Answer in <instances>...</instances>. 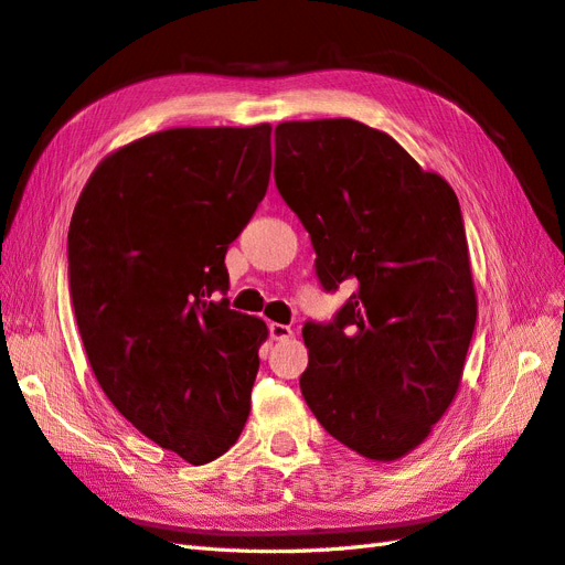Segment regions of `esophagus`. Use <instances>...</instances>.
I'll use <instances>...</instances> for the list:
<instances>
[{"instance_id": "1", "label": "esophagus", "mask_w": 565, "mask_h": 565, "mask_svg": "<svg viewBox=\"0 0 565 565\" xmlns=\"http://www.w3.org/2000/svg\"><path fill=\"white\" fill-rule=\"evenodd\" d=\"M268 329H270V339L273 341H287V339H292V333H295L290 327L278 324V321H273Z\"/></svg>"}]
</instances>
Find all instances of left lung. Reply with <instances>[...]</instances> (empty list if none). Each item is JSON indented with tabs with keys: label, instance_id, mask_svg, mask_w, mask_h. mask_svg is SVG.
<instances>
[{
	"label": "left lung",
	"instance_id": "8db88e82",
	"mask_svg": "<svg viewBox=\"0 0 565 565\" xmlns=\"http://www.w3.org/2000/svg\"><path fill=\"white\" fill-rule=\"evenodd\" d=\"M275 185L309 232L327 292H355L307 321L299 387L333 439L397 460L451 405L478 302L460 204L393 136L353 119L275 126Z\"/></svg>",
	"mask_w": 565,
	"mask_h": 565
}]
</instances>
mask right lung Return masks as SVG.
<instances>
[{
    "label": "right lung",
    "mask_w": 565,
    "mask_h": 565,
    "mask_svg": "<svg viewBox=\"0 0 565 565\" xmlns=\"http://www.w3.org/2000/svg\"><path fill=\"white\" fill-rule=\"evenodd\" d=\"M270 124L168 129L92 172L67 232V278L99 387L192 466L236 444L266 321L228 307L224 266L270 182Z\"/></svg>",
    "instance_id": "1"
}]
</instances>
